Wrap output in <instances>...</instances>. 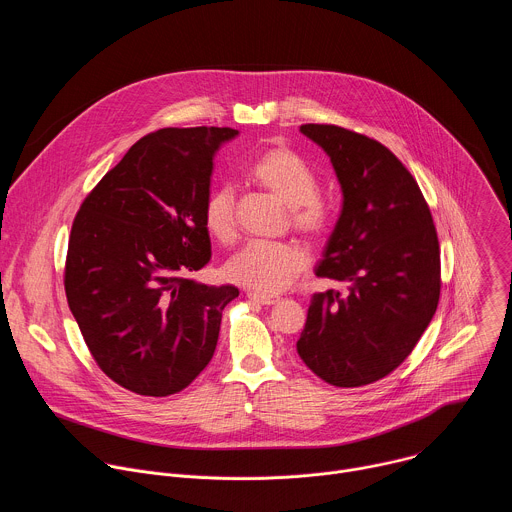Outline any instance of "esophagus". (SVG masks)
<instances>
[{
    "mask_svg": "<svg viewBox=\"0 0 512 512\" xmlns=\"http://www.w3.org/2000/svg\"><path fill=\"white\" fill-rule=\"evenodd\" d=\"M251 302H257L261 306H273L279 302V296H265V294H255V291H251V294H247Z\"/></svg>",
    "mask_w": 512,
    "mask_h": 512,
    "instance_id": "34e87169",
    "label": "esophagus"
}]
</instances>
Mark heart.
I'll use <instances>...</instances> for the list:
<instances>
[{"label": "heart", "instance_id": "1", "mask_svg": "<svg viewBox=\"0 0 512 512\" xmlns=\"http://www.w3.org/2000/svg\"><path fill=\"white\" fill-rule=\"evenodd\" d=\"M251 178L289 206L294 227L312 239L330 229V212L316 198L320 182L316 172L285 145L263 150L249 168ZM202 218L206 231L218 241L235 237V190L231 184L214 186L204 200ZM308 265L304 247L291 241H251L227 263V277L255 294H277Z\"/></svg>", "mask_w": 512, "mask_h": 512}]
</instances>
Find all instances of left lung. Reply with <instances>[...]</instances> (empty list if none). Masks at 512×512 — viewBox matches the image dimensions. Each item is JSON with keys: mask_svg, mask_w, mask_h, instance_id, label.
<instances>
[{"mask_svg": "<svg viewBox=\"0 0 512 512\" xmlns=\"http://www.w3.org/2000/svg\"><path fill=\"white\" fill-rule=\"evenodd\" d=\"M300 131L326 152L342 210L316 267L348 294H314L298 340L306 367L334 387H362L411 354L440 302V243L409 170L383 143L336 125Z\"/></svg>", "mask_w": 512, "mask_h": 512, "instance_id": "1", "label": "left lung"}]
</instances>
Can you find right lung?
Here are the masks:
<instances>
[{
	"label": "right lung",
	"instance_id": "add662e5",
	"mask_svg": "<svg viewBox=\"0 0 512 512\" xmlns=\"http://www.w3.org/2000/svg\"><path fill=\"white\" fill-rule=\"evenodd\" d=\"M239 131L166 127L133 143L72 223L68 308L117 385L148 397L188 387L210 362L235 285L186 273L210 261L202 208L212 160Z\"/></svg>",
	"mask_w": 512,
	"mask_h": 512
}]
</instances>
